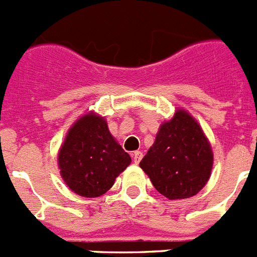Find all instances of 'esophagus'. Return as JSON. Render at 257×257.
I'll list each match as a JSON object with an SVG mask.
<instances>
[{"instance_id": "esophagus-1", "label": "esophagus", "mask_w": 257, "mask_h": 257, "mask_svg": "<svg viewBox=\"0 0 257 257\" xmlns=\"http://www.w3.org/2000/svg\"><path fill=\"white\" fill-rule=\"evenodd\" d=\"M142 156H143V154L141 151H136L133 154V163L136 164V165H138V164H140V161L142 160Z\"/></svg>"}]
</instances>
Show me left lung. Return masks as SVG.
I'll list each match as a JSON object with an SVG mask.
<instances>
[{"label":"left lung","mask_w":257,"mask_h":257,"mask_svg":"<svg viewBox=\"0 0 257 257\" xmlns=\"http://www.w3.org/2000/svg\"><path fill=\"white\" fill-rule=\"evenodd\" d=\"M212 165L214 154L206 134L180 107L161 124L154 145L140 163L157 192L169 200L197 195L210 179Z\"/></svg>","instance_id":"1"}]
</instances>
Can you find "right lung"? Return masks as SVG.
<instances>
[{"label": "right lung", "mask_w": 257, "mask_h": 257, "mask_svg": "<svg viewBox=\"0 0 257 257\" xmlns=\"http://www.w3.org/2000/svg\"><path fill=\"white\" fill-rule=\"evenodd\" d=\"M131 163L105 117L93 110L74 121L57 154L62 180L74 193L87 198L105 195Z\"/></svg>", "instance_id": "add662e5"}]
</instances>
